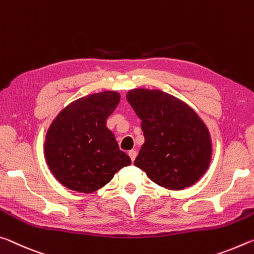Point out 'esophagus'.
Masks as SVG:
<instances>
[{"label": "esophagus", "mask_w": 254, "mask_h": 254, "mask_svg": "<svg viewBox=\"0 0 254 254\" xmlns=\"http://www.w3.org/2000/svg\"><path fill=\"white\" fill-rule=\"evenodd\" d=\"M128 155H129L130 160H131L132 162H134V160L136 159V156H137V152H136V151H134V149H131V151L128 152Z\"/></svg>", "instance_id": "obj_1"}]
</instances>
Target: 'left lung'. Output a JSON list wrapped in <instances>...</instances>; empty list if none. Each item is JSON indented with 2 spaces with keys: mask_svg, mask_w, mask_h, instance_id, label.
I'll return each instance as SVG.
<instances>
[{
  "mask_svg": "<svg viewBox=\"0 0 254 254\" xmlns=\"http://www.w3.org/2000/svg\"><path fill=\"white\" fill-rule=\"evenodd\" d=\"M126 99L142 120L145 137L137 168L169 190H184L200 180L210 165L213 143L196 111L160 90L132 89Z\"/></svg>",
  "mask_w": 254,
  "mask_h": 254,
  "instance_id": "left-lung-1",
  "label": "left lung"
}]
</instances>
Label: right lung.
Instances as JSON below:
<instances>
[{"label":"right lung","mask_w":254,"mask_h":254,"mask_svg":"<svg viewBox=\"0 0 254 254\" xmlns=\"http://www.w3.org/2000/svg\"><path fill=\"white\" fill-rule=\"evenodd\" d=\"M120 101L117 91H102L74 100L46 132L45 160L56 180L69 190L92 193L101 189L130 157L120 151L107 119Z\"/></svg>","instance_id":"obj_1"}]
</instances>
